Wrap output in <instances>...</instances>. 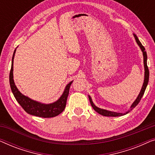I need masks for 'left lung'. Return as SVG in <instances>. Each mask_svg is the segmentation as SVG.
<instances>
[{"label": "left lung", "instance_id": "obj_1", "mask_svg": "<svg viewBox=\"0 0 155 155\" xmlns=\"http://www.w3.org/2000/svg\"><path fill=\"white\" fill-rule=\"evenodd\" d=\"M134 37L135 38V40H136L137 44H138L140 47L142 51H143V54L144 66H145V80H144V83H143V87H142V89H141V91H140V92L138 97H137L136 100H135L134 102H133V104L131 105V107H130L131 110H132L133 108H135V107H136V106L139 104L140 101L142 97H143L144 93H145V89H146V87H147V85L148 84V81H149V76H150L149 69H148V67H147V53H146V51H145V48L143 45H142V44L140 43V41H139L138 38L137 37V36L134 35ZM89 99H90V104H91V105H92V107H93V109H94L95 111L97 112V113L101 114V115L104 116H114V117H115V116H124V115H125V114H122V113H116V112L109 111H107V110L99 109V108L97 107L96 106H95L94 104H93L92 101V99H91V97L90 96H89ZM127 113H128V112H127Z\"/></svg>", "mask_w": 155, "mask_h": 155}]
</instances>
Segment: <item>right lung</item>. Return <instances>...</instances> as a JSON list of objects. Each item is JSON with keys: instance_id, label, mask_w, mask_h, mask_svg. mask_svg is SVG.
Returning <instances> with one entry per match:
<instances>
[{"instance_id": "add662e5", "label": "right lung", "mask_w": 155, "mask_h": 155, "mask_svg": "<svg viewBox=\"0 0 155 155\" xmlns=\"http://www.w3.org/2000/svg\"><path fill=\"white\" fill-rule=\"evenodd\" d=\"M15 51L16 49L15 50L13 56H12V65L10 72L9 80L11 90L13 93L14 97H15L16 100L20 104L21 107L23 108V109L27 113L31 114V115L42 118H51L58 116L65 109V106H66L67 98L69 94V90L73 81L70 82L68 84H67L62 96L56 102L50 104H41L36 101L31 100V99L21 94L20 91L17 88L13 80V73L12 72H13V59Z\"/></svg>"}]
</instances>
